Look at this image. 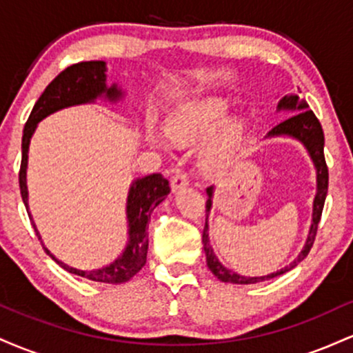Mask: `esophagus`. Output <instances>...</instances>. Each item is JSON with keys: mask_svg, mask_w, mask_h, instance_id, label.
<instances>
[{"mask_svg": "<svg viewBox=\"0 0 353 353\" xmlns=\"http://www.w3.org/2000/svg\"><path fill=\"white\" fill-rule=\"evenodd\" d=\"M189 184V179H188V174L182 172V171H177L176 174L172 176L171 179V189L176 192V190H179L181 188H184V185Z\"/></svg>", "mask_w": 353, "mask_h": 353, "instance_id": "1", "label": "esophagus"}]
</instances>
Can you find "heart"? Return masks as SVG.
Returning a JSON list of instances; mask_svg holds the SVG:
<instances>
[{
  "instance_id": "heart-1",
  "label": "heart",
  "mask_w": 353,
  "mask_h": 353,
  "mask_svg": "<svg viewBox=\"0 0 353 353\" xmlns=\"http://www.w3.org/2000/svg\"><path fill=\"white\" fill-rule=\"evenodd\" d=\"M229 111V103L219 96L190 101L182 106L169 121V134L177 143H197L205 139ZM244 125L241 121L230 119L221 124L212 144L204 152L202 163L208 169H219L228 161L229 154L242 137Z\"/></svg>"
}]
</instances>
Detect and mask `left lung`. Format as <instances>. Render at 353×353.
<instances>
[{
    "mask_svg": "<svg viewBox=\"0 0 353 353\" xmlns=\"http://www.w3.org/2000/svg\"><path fill=\"white\" fill-rule=\"evenodd\" d=\"M305 103H301L299 96H285V98L281 99L279 103V109H290V111H295V114L287 117L285 121L279 123L272 131L269 132V136H277V134H289L295 137V139L302 141L305 144L307 151H309L312 161H314L315 168H317V196H315L314 201V222L310 225L309 239H307L305 247L299 257L295 259L290 265H287L285 269H281L279 272H274L270 275H264V277H244V275H239L236 272H230V270L222 267L221 262L217 261L216 255H214L212 249L209 245V236H208V222H205L204 230H202V244H204V252H205V264H208L209 270L212 272L219 281L229 282V283H257L269 281V279L277 277V275H282L289 272L290 269H294L299 262H302L303 259L307 257L310 252L312 245L315 242V236H317L319 222L320 217H322L323 204H325L327 197V189H329V168H327L325 156H323V131L322 125H320V121L317 116L314 114V111L307 109ZM299 112L297 113L296 111ZM209 197H212V188H208ZM210 209V199L205 201V212H209Z\"/></svg>",
    "mask_w": 353,
    "mask_h": 353,
    "instance_id": "1",
    "label": "left lung"
}]
</instances>
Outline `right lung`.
I'll list each match as a JSON object with an SVG mask.
<instances>
[{
	"label": "right lung",
	"mask_w": 353,
	"mask_h": 353,
	"mask_svg": "<svg viewBox=\"0 0 353 353\" xmlns=\"http://www.w3.org/2000/svg\"><path fill=\"white\" fill-rule=\"evenodd\" d=\"M106 66L104 61H83L66 70L61 71L54 79L48 84L46 89L39 99L36 101L33 111L24 124L23 141H21V168H19V189H21V197L28 210V190H26V165H28V148H30V139L33 136L36 124L51 112L58 109L74 106V104L89 103L94 101L98 96L106 94L109 99H117L121 91L116 86L106 88ZM171 192L169 181L163 174H151L143 179H137L131 185L128 196V219H129V244L119 259H116L111 265L103 267L98 270H78L68 267L66 264L58 261L50 250L44 247L46 254L52 257V261L58 262L68 272L81 275V277L89 279L94 282L103 283H123L128 282L143 269L148 259V237H145V229H148L149 217L151 212L159 205V202L165 199V196ZM31 219V217H30ZM36 236L39 241V232L36 230Z\"/></svg>",
	"instance_id": "right-lung-1"
}]
</instances>
